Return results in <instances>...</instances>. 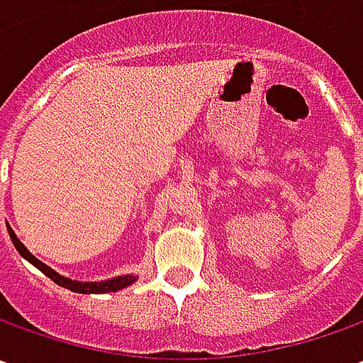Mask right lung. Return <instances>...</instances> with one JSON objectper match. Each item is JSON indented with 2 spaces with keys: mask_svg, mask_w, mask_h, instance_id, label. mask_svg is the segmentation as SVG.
Segmentation results:
<instances>
[{
  "mask_svg": "<svg viewBox=\"0 0 363 363\" xmlns=\"http://www.w3.org/2000/svg\"><path fill=\"white\" fill-rule=\"evenodd\" d=\"M7 232H9V238H11V242L16 246V250L20 252L21 257L26 258L28 262H32L35 269H40V271L44 272L48 279H52L56 285L64 286V289H70V291H74V293H113V291H119V289H125V286L133 285L135 281H137V277H133V274H123V277H115V279H108V281H101V283H82V281H72V279H66L62 274H58L56 271H52L48 264H44L42 260H38V258L20 242V238L16 236V232L11 230L9 226H7Z\"/></svg>",
  "mask_w": 363,
  "mask_h": 363,
  "instance_id": "obj_1",
  "label": "right lung"
}]
</instances>
